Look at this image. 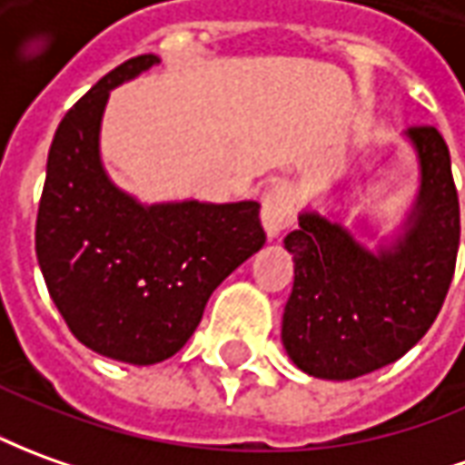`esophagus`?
Here are the masks:
<instances>
[{
    "mask_svg": "<svg viewBox=\"0 0 465 465\" xmlns=\"http://www.w3.org/2000/svg\"><path fill=\"white\" fill-rule=\"evenodd\" d=\"M261 220H263L265 235L271 240H275L283 230L293 225L296 207H293V197H291V192L286 187H273V190L265 192Z\"/></svg>",
    "mask_w": 465,
    "mask_h": 465,
    "instance_id": "esophagus-1",
    "label": "esophagus"
}]
</instances>
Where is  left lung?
<instances>
[{
    "label": "left lung",
    "mask_w": 465,
    "mask_h": 465,
    "mask_svg": "<svg viewBox=\"0 0 465 465\" xmlns=\"http://www.w3.org/2000/svg\"><path fill=\"white\" fill-rule=\"evenodd\" d=\"M408 136L422 166L412 227L392 248L370 252L313 213L286 238L293 291L283 312V347L312 377L354 380L400 360L433 326L456 271L459 190L446 139L435 126Z\"/></svg>",
    "instance_id": "obj_1"
}]
</instances>
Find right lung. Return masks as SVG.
I'll use <instances>...</instances> for the list:
<instances>
[{
  "label": "right lung",
  "mask_w": 465,
  "mask_h": 465,
  "mask_svg": "<svg viewBox=\"0 0 465 465\" xmlns=\"http://www.w3.org/2000/svg\"><path fill=\"white\" fill-rule=\"evenodd\" d=\"M156 63L131 57L67 111L47 153L35 225L37 261L67 329L129 364L177 354L214 288L265 242L258 202L143 207L108 182L98 156L108 91Z\"/></svg>",
  "instance_id": "add662e5"
}]
</instances>
